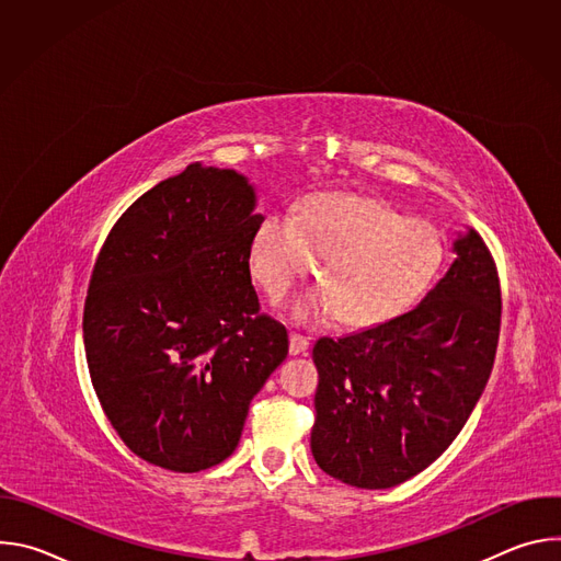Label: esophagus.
<instances>
[{"instance_id": "obj_1", "label": "esophagus", "mask_w": 561, "mask_h": 561, "mask_svg": "<svg viewBox=\"0 0 561 561\" xmlns=\"http://www.w3.org/2000/svg\"><path fill=\"white\" fill-rule=\"evenodd\" d=\"M308 337L299 333H290V355H301L308 351Z\"/></svg>"}]
</instances>
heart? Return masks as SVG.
<instances>
[{
	"label": "heart",
	"mask_w": 561,
	"mask_h": 561,
	"mask_svg": "<svg viewBox=\"0 0 561 561\" xmlns=\"http://www.w3.org/2000/svg\"><path fill=\"white\" fill-rule=\"evenodd\" d=\"M317 262L319 288L293 304L297 322L340 319L370 329L407 310L435 279L444 249L437 230L390 204L348 193H314L295 215L268 213L257 224L249 266L271 299H282Z\"/></svg>",
	"instance_id": "obj_1"
}]
</instances>
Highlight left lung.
Wrapping results in <instances>:
<instances>
[{
    "instance_id": "obj_1",
    "label": "left lung",
    "mask_w": 561,
    "mask_h": 561,
    "mask_svg": "<svg viewBox=\"0 0 561 561\" xmlns=\"http://www.w3.org/2000/svg\"><path fill=\"white\" fill-rule=\"evenodd\" d=\"M420 306L312 348L319 373L310 450L327 474L390 489L459 435L493 370L502 324L497 264L470 230Z\"/></svg>"
}]
</instances>
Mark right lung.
<instances>
[{
	"label": "right lung",
	"mask_w": 561,
	"mask_h": 561,
	"mask_svg": "<svg viewBox=\"0 0 561 561\" xmlns=\"http://www.w3.org/2000/svg\"><path fill=\"white\" fill-rule=\"evenodd\" d=\"M253 206L242 175L191 164L137 197L95 260L82 324L91 381L119 439L152 466L221 463L288 355L251 279Z\"/></svg>",
	"instance_id": "right-lung-1"
}]
</instances>
